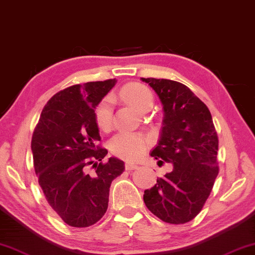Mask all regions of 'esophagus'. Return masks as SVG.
<instances>
[{
	"mask_svg": "<svg viewBox=\"0 0 255 255\" xmlns=\"http://www.w3.org/2000/svg\"><path fill=\"white\" fill-rule=\"evenodd\" d=\"M136 168H138V165L132 163V162H125V169L127 170H134Z\"/></svg>",
	"mask_w": 255,
	"mask_h": 255,
	"instance_id": "obj_1",
	"label": "esophagus"
}]
</instances>
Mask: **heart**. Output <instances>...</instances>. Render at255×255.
Wrapping results in <instances>:
<instances>
[{
	"instance_id": "b5f03b06",
	"label": "heart",
	"mask_w": 255,
	"mask_h": 255,
	"mask_svg": "<svg viewBox=\"0 0 255 255\" xmlns=\"http://www.w3.org/2000/svg\"><path fill=\"white\" fill-rule=\"evenodd\" d=\"M122 98L140 112H146L152 107L153 95L145 85L130 83L122 88ZM94 119L98 128L102 131L110 130L113 125V100L107 97L94 110ZM149 146L147 136L131 132H120L109 142L110 152L125 160H136L146 152Z\"/></svg>"
}]
</instances>
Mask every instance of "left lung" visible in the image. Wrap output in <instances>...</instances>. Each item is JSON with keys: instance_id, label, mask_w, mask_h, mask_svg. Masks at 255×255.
<instances>
[{"instance_id": "obj_1", "label": "left lung", "mask_w": 255, "mask_h": 255, "mask_svg": "<svg viewBox=\"0 0 255 255\" xmlns=\"http://www.w3.org/2000/svg\"><path fill=\"white\" fill-rule=\"evenodd\" d=\"M163 105L160 140L150 156L173 169L143 193L146 207L170 224L193 220L206 204L219 175V138L207 106L175 80L141 78Z\"/></svg>"}]
</instances>
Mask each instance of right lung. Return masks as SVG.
Segmentation results:
<instances>
[{"label": "right lung", "mask_w": 255, "mask_h": 255, "mask_svg": "<svg viewBox=\"0 0 255 255\" xmlns=\"http://www.w3.org/2000/svg\"><path fill=\"white\" fill-rule=\"evenodd\" d=\"M116 79L66 87L42 109L32 135L33 164L46 200L73 228H87L108 208L112 182L124 171V162L101 147L94 110ZM93 167V176L86 168Z\"/></svg>", "instance_id": "add662e5"}]
</instances>
